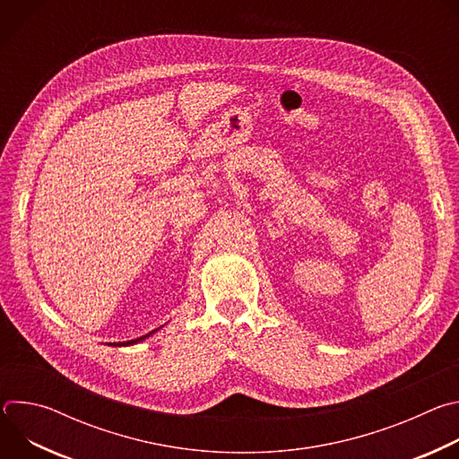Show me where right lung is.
<instances>
[{"label":"right lung","instance_id":"obj_1","mask_svg":"<svg viewBox=\"0 0 459 459\" xmlns=\"http://www.w3.org/2000/svg\"><path fill=\"white\" fill-rule=\"evenodd\" d=\"M160 329H156V331H152V333H149V334H145V336H142V338H136V340H130V342H119V343H110L112 347H128V345H136V343H140V342H143L145 338H149V336H152L154 333H158Z\"/></svg>","mask_w":459,"mask_h":459}]
</instances>
